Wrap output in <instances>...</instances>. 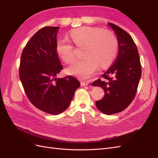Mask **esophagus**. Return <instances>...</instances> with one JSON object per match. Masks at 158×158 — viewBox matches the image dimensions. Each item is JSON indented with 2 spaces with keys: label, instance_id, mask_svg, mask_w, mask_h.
<instances>
[{
  "label": "esophagus",
  "instance_id": "34e87169",
  "mask_svg": "<svg viewBox=\"0 0 158 158\" xmlns=\"http://www.w3.org/2000/svg\"><path fill=\"white\" fill-rule=\"evenodd\" d=\"M81 85L82 86H85V85H88L89 83L88 82H81Z\"/></svg>",
  "mask_w": 158,
  "mask_h": 158
}]
</instances>
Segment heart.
<instances>
[{"mask_svg": "<svg viewBox=\"0 0 158 158\" xmlns=\"http://www.w3.org/2000/svg\"><path fill=\"white\" fill-rule=\"evenodd\" d=\"M73 41L77 46H85L84 59L77 60L67 69L68 73L82 80L88 79L101 67L111 64L116 56L118 42L111 32L102 31L99 28L84 26L70 32ZM57 54L66 63L74 59L73 45L66 37H62L56 42Z\"/></svg>", "mask_w": 158, "mask_h": 158, "instance_id": "b5f03b06", "label": "heart"}]
</instances>
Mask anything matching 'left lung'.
Returning a JSON list of instances; mask_svg holds the SVG:
<instances>
[{"instance_id":"left-lung-1","label":"left lung","mask_w":158,"mask_h":158,"mask_svg":"<svg viewBox=\"0 0 158 158\" xmlns=\"http://www.w3.org/2000/svg\"><path fill=\"white\" fill-rule=\"evenodd\" d=\"M117 36L118 52L114 64L92 85L99 86L104 97L95 102L97 108L106 114L123 111L135 97L142 69L137 47L132 37L120 27L108 23Z\"/></svg>"}]
</instances>
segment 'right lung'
I'll return each instance as SVG.
<instances>
[{"instance_id":"1","label":"right lung","mask_w":158,"mask_h":158,"mask_svg":"<svg viewBox=\"0 0 158 158\" xmlns=\"http://www.w3.org/2000/svg\"><path fill=\"white\" fill-rule=\"evenodd\" d=\"M59 28L44 27L35 33L22 51L20 66V79L28 99L51 114L64 111L80 85L72 76L56 77L63 69L56 51Z\"/></svg>"}]
</instances>
